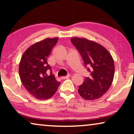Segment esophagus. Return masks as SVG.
<instances>
[{
  "label": "esophagus",
  "instance_id": "34e87169",
  "mask_svg": "<svg viewBox=\"0 0 134 134\" xmlns=\"http://www.w3.org/2000/svg\"><path fill=\"white\" fill-rule=\"evenodd\" d=\"M69 76H70V75H69V74H68L67 76H64V77H62V79H63V80H64V79H68V78L69 77Z\"/></svg>",
  "mask_w": 134,
  "mask_h": 134
}]
</instances>
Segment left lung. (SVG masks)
Listing matches in <instances>:
<instances>
[{
  "mask_svg": "<svg viewBox=\"0 0 134 134\" xmlns=\"http://www.w3.org/2000/svg\"><path fill=\"white\" fill-rule=\"evenodd\" d=\"M71 43L81 55L84 65L90 73L79 87L78 92L86 100H94L107 92L115 72L112 57L102 46L85 38H72Z\"/></svg>",
  "mask_w": 134,
  "mask_h": 134,
  "instance_id": "obj_1",
  "label": "left lung"
}]
</instances>
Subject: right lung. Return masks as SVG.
<instances>
[{
    "mask_svg": "<svg viewBox=\"0 0 134 134\" xmlns=\"http://www.w3.org/2000/svg\"><path fill=\"white\" fill-rule=\"evenodd\" d=\"M57 41L58 38H47L34 44L25 51L20 62L19 72L22 83L38 99L51 98L60 85L47 62Z\"/></svg>",
    "mask_w": 134,
    "mask_h": 134,
    "instance_id": "1",
    "label": "right lung"
}]
</instances>
